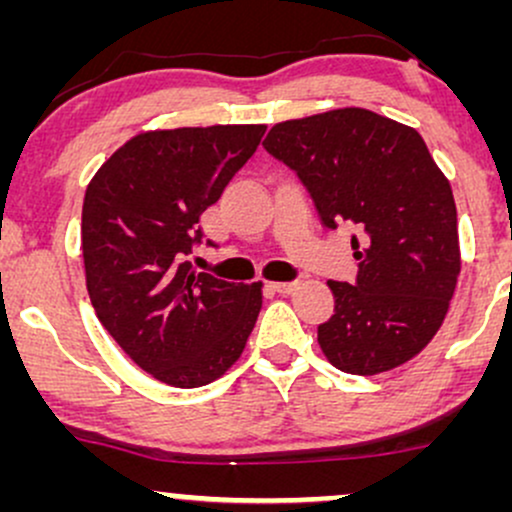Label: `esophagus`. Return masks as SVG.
Masks as SVG:
<instances>
[{
  "instance_id": "obj_1",
  "label": "esophagus",
  "mask_w": 512,
  "mask_h": 512,
  "mask_svg": "<svg viewBox=\"0 0 512 512\" xmlns=\"http://www.w3.org/2000/svg\"><path fill=\"white\" fill-rule=\"evenodd\" d=\"M272 289L281 293V296H289V293L298 289V281H276V284H272Z\"/></svg>"
}]
</instances>
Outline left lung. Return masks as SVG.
<instances>
[{"instance_id":"obj_1","label":"left lung","mask_w":512,"mask_h":512,"mask_svg":"<svg viewBox=\"0 0 512 512\" xmlns=\"http://www.w3.org/2000/svg\"><path fill=\"white\" fill-rule=\"evenodd\" d=\"M262 146L298 175L322 226L358 231L356 281H327L334 315L317 327L325 356L351 375L407 363L443 325L460 274L455 199L421 134L342 108L279 122Z\"/></svg>"}]
</instances>
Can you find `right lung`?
Wrapping results in <instances>:
<instances>
[{"mask_svg":"<svg viewBox=\"0 0 512 512\" xmlns=\"http://www.w3.org/2000/svg\"><path fill=\"white\" fill-rule=\"evenodd\" d=\"M264 129L137 134L86 187L81 250L93 310L122 351L166 385L202 387L221 378L260 315V281L197 274L190 257L204 243L199 216L255 154Z\"/></svg>","mask_w":512,"mask_h":512,"instance_id":"add662e5","label":"right lung"}]
</instances>
